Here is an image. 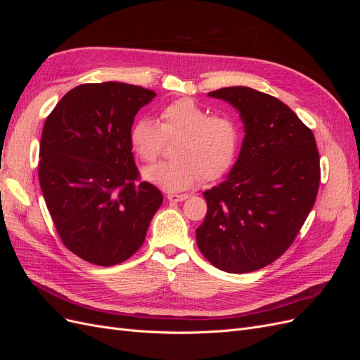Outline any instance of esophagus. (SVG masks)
<instances>
[{"label": "esophagus", "mask_w": 360, "mask_h": 360, "mask_svg": "<svg viewBox=\"0 0 360 360\" xmlns=\"http://www.w3.org/2000/svg\"><path fill=\"white\" fill-rule=\"evenodd\" d=\"M168 201H172V202H180V201H184L189 198L188 193H168L167 195Z\"/></svg>", "instance_id": "esophagus-1"}]
</instances>
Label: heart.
Returning <instances> with one entry per match:
<instances>
[{"label": "heart", "instance_id": "heart-1", "mask_svg": "<svg viewBox=\"0 0 360 360\" xmlns=\"http://www.w3.org/2000/svg\"><path fill=\"white\" fill-rule=\"evenodd\" d=\"M177 141L174 160L146 168L143 177L171 192L186 191L204 177L216 180L233 167L240 147V129L226 114H212L191 97L177 99L160 111V124L141 118L130 129V143L147 163L155 162L167 143Z\"/></svg>", "mask_w": 360, "mask_h": 360}]
</instances>
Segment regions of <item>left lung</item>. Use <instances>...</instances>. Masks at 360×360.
Listing matches in <instances>:
<instances>
[{
	"mask_svg": "<svg viewBox=\"0 0 360 360\" xmlns=\"http://www.w3.org/2000/svg\"><path fill=\"white\" fill-rule=\"evenodd\" d=\"M240 114L245 138L234 167L205 191L197 245L228 274L274 263L291 246L314 207L320 156L312 130L276 97L249 86L209 93Z\"/></svg>",
	"mask_w": 360,
	"mask_h": 360,
	"instance_id": "obj_1",
	"label": "left lung"
}]
</instances>
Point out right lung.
<instances>
[{"label": "right lung", "instance_id": "obj_1", "mask_svg": "<svg viewBox=\"0 0 360 360\" xmlns=\"http://www.w3.org/2000/svg\"><path fill=\"white\" fill-rule=\"evenodd\" d=\"M155 91L123 82L75 86L43 126L39 180L57 233L69 250L110 267L144 243L160 191L139 181L130 129Z\"/></svg>", "mask_w": 360, "mask_h": 360}]
</instances>
